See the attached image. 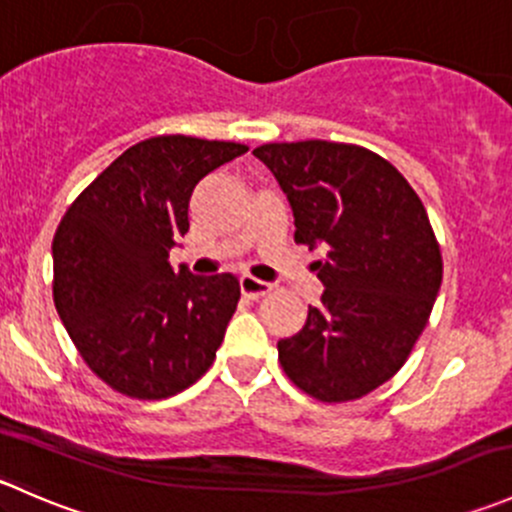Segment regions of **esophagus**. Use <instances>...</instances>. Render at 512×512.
<instances>
[{
  "label": "esophagus",
  "mask_w": 512,
  "mask_h": 512,
  "mask_svg": "<svg viewBox=\"0 0 512 512\" xmlns=\"http://www.w3.org/2000/svg\"><path fill=\"white\" fill-rule=\"evenodd\" d=\"M240 292H242V297H247V299H260V297H265V294L272 292V285L257 280V277L245 275V277H240Z\"/></svg>",
  "instance_id": "1"
}]
</instances>
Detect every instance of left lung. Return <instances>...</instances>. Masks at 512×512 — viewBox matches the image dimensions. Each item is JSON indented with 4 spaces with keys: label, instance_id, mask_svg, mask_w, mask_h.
Here are the masks:
<instances>
[{
    "label": "left lung",
    "instance_id": "left-lung-1",
    "mask_svg": "<svg viewBox=\"0 0 512 512\" xmlns=\"http://www.w3.org/2000/svg\"><path fill=\"white\" fill-rule=\"evenodd\" d=\"M257 158L285 190L294 242L324 247L314 262L324 294L280 364L324 404L366 396L404 366L441 289L443 260L409 180L352 143H265Z\"/></svg>",
    "mask_w": 512,
    "mask_h": 512
}]
</instances>
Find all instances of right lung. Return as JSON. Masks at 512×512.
<instances>
[{"mask_svg":"<svg viewBox=\"0 0 512 512\" xmlns=\"http://www.w3.org/2000/svg\"><path fill=\"white\" fill-rule=\"evenodd\" d=\"M242 153L247 146L230 141L148 138L113 160L56 227V312L118 394L168 399L215 361L240 282L173 270L168 252L188 232L195 185Z\"/></svg>","mask_w":512,"mask_h":512,"instance_id":"1","label":"right lung"}]
</instances>
